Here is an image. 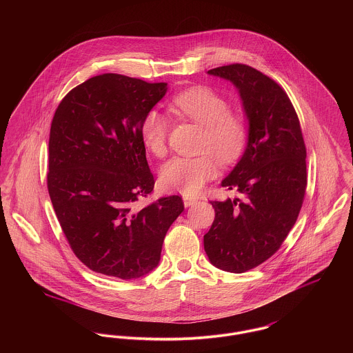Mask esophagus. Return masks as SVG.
Returning a JSON list of instances; mask_svg holds the SVG:
<instances>
[{"instance_id":"esophagus-1","label":"esophagus","mask_w":353,"mask_h":353,"mask_svg":"<svg viewBox=\"0 0 353 353\" xmlns=\"http://www.w3.org/2000/svg\"><path fill=\"white\" fill-rule=\"evenodd\" d=\"M183 200H184L185 208H189V206H193L194 203H197V199L189 197V196H184Z\"/></svg>"}]
</instances>
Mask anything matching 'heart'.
Masks as SVG:
<instances>
[{"mask_svg":"<svg viewBox=\"0 0 353 353\" xmlns=\"http://www.w3.org/2000/svg\"><path fill=\"white\" fill-rule=\"evenodd\" d=\"M173 105L205 128L201 151L209 153L199 157H173L161 168L160 181L168 190L192 196L217 173L212 154L221 164H230L238 159L248 141V127L243 119L229 112L228 101L209 87L186 90L173 99ZM168 131V117L156 108L143 119V140L156 156H164L167 151Z\"/></svg>","mask_w":353,"mask_h":353,"instance_id":"heart-1","label":"heart"}]
</instances>
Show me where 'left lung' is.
<instances>
[{"mask_svg":"<svg viewBox=\"0 0 353 353\" xmlns=\"http://www.w3.org/2000/svg\"><path fill=\"white\" fill-rule=\"evenodd\" d=\"M209 75L233 83L248 120V143L221 185L242 196L210 201L216 219L203 249L217 269L241 274L263 263L283 243L302 208L305 145L298 115L282 87L235 63Z\"/></svg>","mask_w":353,"mask_h":353,"instance_id":"left-lung-1","label":"left lung"}]
</instances>
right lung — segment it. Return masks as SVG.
I'll return each instance as SVG.
<instances>
[{
  "mask_svg": "<svg viewBox=\"0 0 353 353\" xmlns=\"http://www.w3.org/2000/svg\"><path fill=\"white\" fill-rule=\"evenodd\" d=\"M167 90L168 83L103 74L72 88L52 118L51 203L74 254L103 275L131 281L156 269L184 210L180 196L137 206L154 185L141 123Z\"/></svg>",
  "mask_w": 353,
  "mask_h": 353,
  "instance_id": "right-lung-1",
  "label": "right lung"
}]
</instances>
